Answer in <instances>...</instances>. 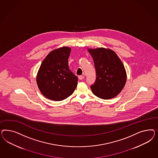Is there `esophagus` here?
Segmentation results:
<instances>
[{"mask_svg": "<svg viewBox=\"0 0 158 158\" xmlns=\"http://www.w3.org/2000/svg\"><path fill=\"white\" fill-rule=\"evenodd\" d=\"M84 77H85L84 76H81H81H79V77H78L79 79V80H81H81H83V79H84Z\"/></svg>", "mask_w": 158, "mask_h": 158, "instance_id": "1", "label": "esophagus"}]
</instances>
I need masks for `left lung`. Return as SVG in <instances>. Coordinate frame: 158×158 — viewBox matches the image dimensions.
Wrapping results in <instances>:
<instances>
[{"label": "left lung", "instance_id": "1", "mask_svg": "<svg viewBox=\"0 0 158 158\" xmlns=\"http://www.w3.org/2000/svg\"><path fill=\"white\" fill-rule=\"evenodd\" d=\"M93 59L96 81L90 86L95 96L109 100L118 96L123 89L127 74L124 65L117 54L110 48H88Z\"/></svg>", "mask_w": 158, "mask_h": 158}]
</instances>
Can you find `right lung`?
<instances>
[{
    "mask_svg": "<svg viewBox=\"0 0 158 158\" xmlns=\"http://www.w3.org/2000/svg\"><path fill=\"white\" fill-rule=\"evenodd\" d=\"M71 51L69 47L55 49L43 60L36 76L39 89L51 100L62 101L72 95L77 88V77L68 65Z\"/></svg>",
    "mask_w": 158,
    "mask_h": 158,
    "instance_id": "add662e5",
    "label": "right lung"
}]
</instances>
